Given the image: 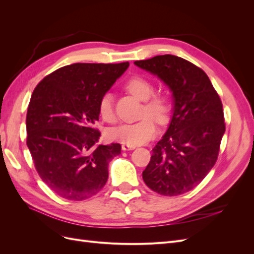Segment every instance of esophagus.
Masks as SVG:
<instances>
[{"instance_id": "1", "label": "esophagus", "mask_w": 254, "mask_h": 254, "mask_svg": "<svg viewBox=\"0 0 254 254\" xmlns=\"http://www.w3.org/2000/svg\"><path fill=\"white\" fill-rule=\"evenodd\" d=\"M135 148L134 145H129V144H123L122 145V149L123 150H132Z\"/></svg>"}]
</instances>
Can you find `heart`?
Listing matches in <instances>:
<instances>
[{"instance_id":"obj_1","label":"heart","mask_w":254,"mask_h":254,"mask_svg":"<svg viewBox=\"0 0 254 254\" xmlns=\"http://www.w3.org/2000/svg\"><path fill=\"white\" fill-rule=\"evenodd\" d=\"M126 89L141 101H144L141 121L123 124L110 129L107 135L110 140L129 145H140L151 140L158 132L156 123L165 124L172 111L171 98L164 92H153V83L141 75H134L125 83ZM98 113L107 123L115 121L113 97L105 93L98 102Z\"/></svg>"}]
</instances>
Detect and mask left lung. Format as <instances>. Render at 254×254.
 I'll return each mask as SVG.
<instances>
[{
    "mask_svg": "<svg viewBox=\"0 0 254 254\" xmlns=\"http://www.w3.org/2000/svg\"><path fill=\"white\" fill-rule=\"evenodd\" d=\"M173 91L174 114L142 176L150 190L178 196L195 189L218 158L226 125L220 97L203 70L174 55L134 61Z\"/></svg>",
    "mask_w": 254,
    "mask_h": 254,
    "instance_id": "left-lung-1",
    "label": "left lung"
}]
</instances>
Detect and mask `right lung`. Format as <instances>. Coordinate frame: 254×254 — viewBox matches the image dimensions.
I'll return each mask as SVG.
<instances>
[{
	"label": "right lung",
	"instance_id": "right-lung-1",
	"mask_svg": "<svg viewBox=\"0 0 254 254\" xmlns=\"http://www.w3.org/2000/svg\"><path fill=\"white\" fill-rule=\"evenodd\" d=\"M129 63L73 64L37 84L26 114V144L42 181L67 200L96 195L119 143L98 145V102Z\"/></svg>",
	"mask_w": 254,
	"mask_h": 254
}]
</instances>
